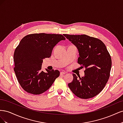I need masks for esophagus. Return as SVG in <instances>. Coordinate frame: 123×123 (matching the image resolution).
Instances as JSON below:
<instances>
[{
  "instance_id": "obj_1",
  "label": "esophagus",
  "mask_w": 123,
  "mask_h": 123,
  "mask_svg": "<svg viewBox=\"0 0 123 123\" xmlns=\"http://www.w3.org/2000/svg\"><path fill=\"white\" fill-rule=\"evenodd\" d=\"M66 74V72L65 71H62L61 72V75H64V74Z\"/></svg>"
}]
</instances>
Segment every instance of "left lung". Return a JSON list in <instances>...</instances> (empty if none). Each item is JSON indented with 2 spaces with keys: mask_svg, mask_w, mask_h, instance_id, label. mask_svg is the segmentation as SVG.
Masks as SVG:
<instances>
[{
  "mask_svg": "<svg viewBox=\"0 0 123 123\" xmlns=\"http://www.w3.org/2000/svg\"><path fill=\"white\" fill-rule=\"evenodd\" d=\"M64 35L77 48L80 55L77 62L86 69L83 77L78 78L73 73V80L68 86L79 98H93L103 90L108 80L112 65L110 54L98 38L85 34Z\"/></svg>",
  "mask_w": 123,
  "mask_h": 123,
  "instance_id": "obj_1",
  "label": "left lung"
}]
</instances>
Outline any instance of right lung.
I'll return each instance as SVG.
<instances>
[{
  "label": "right lung",
  "instance_id": "obj_1",
  "mask_svg": "<svg viewBox=\"0 0 123 123\" xmlns=\"http://www.w3.org/2000/svg\"><path fill=\"white\" fill-rule=\"evenodd\" d=\"M61 34L35 33L21 40L14 54L15 73L18 83L29 93L37 95L49 89L60 74L58 70L42 69L43 59L49 58L53 48L65 40Z\"/></svg>",
  "mask_w": 123,
  "mask_h": 123
}]
</instances>
